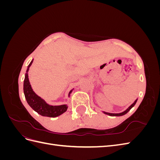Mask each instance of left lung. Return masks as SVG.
<instances>
[{"label":"left lung","instance_id":"left-lung-1","mask_svg":"<svg viewBox=\"0 0 160 160\" xmlns=\"http://www.w3.org/2000/svg\"><path fill=\"white\" fill-rule=\"evenodd\" d=\"M137 101H138V99H135L134 102H133L132 105H131L128 108H127L126 109H125L124 111H123V112H122V113H112L105 112V111H102V112H103V113L106 114V115H109V116H116V117H119V116H122V115H124L126 114V113L128 112V111H129L131 109H132V108L133 107V106L135 105V103H136Z\"/></svg>","mask_w":160,"mask_h":160}]
</instances>
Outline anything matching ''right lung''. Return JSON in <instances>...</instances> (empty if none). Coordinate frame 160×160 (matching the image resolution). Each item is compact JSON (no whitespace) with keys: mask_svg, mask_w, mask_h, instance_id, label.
I'll return each mask as SVG.
<instances>
[{"mask_svg":"<svg viewBox=\"0 0 160 160\" xmlns=\"http://www.w3.org/2000/svg\"><path fill=\"white\" fill-rule=\"evenodd\" d=\"M32 62L33 59L31 61L30 64L27 67L25 80H24L23 91L25 99L30 107L39 115L49 118L58 117V116L65 112L67 110V108H68V106H67V104L60 105H51L48 104L41 97L35 93V92L33 91L31 85L28 75V72L29 71V68ZM73 89H72L69 91L68 95L69 97H70V95Z\"/></svg>","mask_w":160,"mask_h":160,"instance_id":"add662e5","label":"right lung"}]
</instances>
